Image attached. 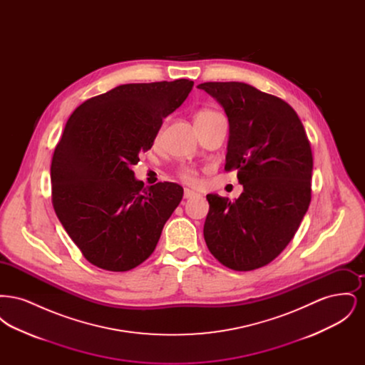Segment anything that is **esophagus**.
Instances as JSON below:
<instances>
[{
	"mask_svg": "<svg viewBox=\"0 0 365 365\" xmlns=\"http://www.w3.org/2000/svg\"><path fill=\"white\" fill-rule=\"evenodd\" d=\"M197 195L198 194L195 191L190 190V189H185V192H183L185 198H192V197H197Z\"/></svg>",
	"mask_w": 365,
	"mask_h": 365,
	"instance_id": "obj_1",
	"label": "esophagus"
}]
</instances>
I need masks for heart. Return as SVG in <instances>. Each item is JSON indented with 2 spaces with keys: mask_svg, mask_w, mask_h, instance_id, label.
Listing matches in <instances>:
<instances>
[{
  "mask_svg": "<svg viewBox=\"0 0 365 365\" xmlns=\"http://www.w3.org/2000/svg\"><path fill=\"white\" fill-rule=\"evenodd\" d=\"M222 115L219 112H215V110H210V109H205V110H201L195 120H210V119H216V118H220ZM179 176L182 180H185L186 183L189 185H197L198 182V176H197V171L192 168V167H182L180 171H179Z\"/></svg>",
  "mask_w": 365,
  "mask_h": 365,
  "instance_id": "obj_1",
  "label": "heart"
}]
</instances>
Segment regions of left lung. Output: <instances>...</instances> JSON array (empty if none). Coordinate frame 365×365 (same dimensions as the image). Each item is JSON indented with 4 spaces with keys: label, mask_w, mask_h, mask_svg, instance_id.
Masks as SVG:
<instances>
[{
    "label": "left lung",
    "mask_w": 365,
    "mask_h": 365,
    "mask_svg": "<svg viewBox=\"0 0 365 365\" xmlns=\"http://www.w3.org/2000/svg\"><path fill=\"white\" fill-rule=\"evenodd\" d=\"M223 106L230 124L225 170H238L234 202L208 194L204 238L234 271L269 264L293 240L309 208L313 157L294 109L242 82L198 85Z\"/></svg>",
    "instance_id": "8db88e82"
}]
</instances>
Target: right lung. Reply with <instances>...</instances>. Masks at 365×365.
I'll use <instances>...</instances> for the list:
<instances>
[{
  "label": "right lung",
  "mask_w": 365,
  "mask_h": 365,
  "mask_svg": "<svg viewBox=\"0 0 365 365\" xmlns=\"http://www.w3.org/2000/svg\"><path fill=\"white\" fill-rule=\"evenodd\" d=\"M192 85L189 79L122 85L71 115L52 158L53 208L93 265L130 271L156 249L183 189L173 182L145 187L131 168Z\"/></svg>",
  "instance_id": "1"
}]
</instances>
